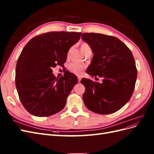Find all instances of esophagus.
Returning <instances> with one entry per match:
<instances>
[{
  "instance_id": "esophagus-1",
  "label": "esophagus",
  "mask_w": 154,
  "mask_h": 154,
  "mask_svg": "<svg viewBox=\"0 0 154 154\" xmlns=\"http://www.w3.org/2000/svg\"><path fill=\"white\" fill-rule=\"evenodd\" d=\"M78 80L79 82H80V80H81V76H78Z\"/></svg>"
}]
</instances>
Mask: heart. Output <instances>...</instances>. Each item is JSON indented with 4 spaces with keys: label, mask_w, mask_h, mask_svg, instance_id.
<instances>
[{
    "label": "heart",
    "mask_w": 154,
    "mask_h": 154,
    "mask_svg": "<svg viewBox=\"0 0 154 154\" xmlns=\"http://www.w3.org/2000/svg\"><path fill=\"white\" fill-rule=\"evenodd\" d=\"M80 49H81L82 52L83 54H85L87 51L90 50V49L91 50L89 45L87 43H82L80 45ZM85 66H84V65L76 63H72L70 64L69 66V69L70 71H72L74 73L76 74H80L81 71H82V70L85 69Z\"/></svg>",
    "instance_id": "b5f03b06"
}]
</instances>
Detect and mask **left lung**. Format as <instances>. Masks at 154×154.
I'll list each match as a JSON object with an SVG mask.
<instances>
[{
	"instance_id": "8db88e82",
	"label": "left lung",
	"mask_w": 154,
	"mask_h": 154,
	"mask_svg": "<svg viewBox=\"0 0 154 154\" xmlns=\"http://www.w3.org/2000/svg\"><path fill=\"white\" fill-rule=\"evenodd\" d=\"M82 38L94 54L87 73L103 79L101 83L82 79L81 83L85 87L83 102L95 113H114L127 104L133 94L137 72L132 53L114 36L86 32Z\"/></svg>"
}]
</instances>
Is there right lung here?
I'll use <instances>...</instances> for the list:
<instances>
[{
  "mask_svg": "<svg viewBox=\"0 0 154 154\" xmlns=\"http://www.w3.org/2000/svg\"><path fill=\"white\" fill-rule=\"evenodd\" d=\"M82 34L46 32L31 39L22 49L17 63L15 84L22 104L32 115L47 117L66 106L68 96L78 83L77 76L69 72L56 78L52 69L57 65L63 66L69 49Z\"/></svg>",
  "mask_w": 154,
  "mask_h": 154,
  "instance_id": "obj_1",
  "label": "right lung"
}]
</instances>
